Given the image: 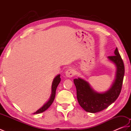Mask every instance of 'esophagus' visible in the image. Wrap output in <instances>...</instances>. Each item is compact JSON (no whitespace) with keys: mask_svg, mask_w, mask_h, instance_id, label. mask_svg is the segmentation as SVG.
I'll return each mask as SVG.
<instances>
[{"mask_svg":"<svg viewBox=\"0 0 131 131\" xmlns=\"http://www.w3.org/2000/svg\"><path fill=\"white\" fill-rule=\"evenodd\" d=\"M65 74H66V76L67 77L71 78L75 75V70H74V69H69V70H68L66 71Z\"/></svg>","mask_w":131,"mask_h":131,"instance_id":"obj_1","label":"esophagus"}]
</instances>
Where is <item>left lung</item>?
Masks as SVG:
<instances>
[{"label":"left lung","instance_id":"left-lung-1","mask_svg":"<svg viewBox=\"0 0 131 131\" xmlns=\"http://www.w3.org/2000/svg\"><path fill=\"white\" fill-rule=\"evenodd\" d=\"M114 54L108 56V58L116 66L115 79L112 87L106 92L100 93L94 91L84 79L79 78L74 79L78 101L86 112L92 113L101 112L113 104L120 94L125 71L124 65L117 48L115 50Z\"/></svg>","mask_w":131,"mask_h":131}]
</instances>
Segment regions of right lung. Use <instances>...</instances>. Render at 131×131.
<instances>
[{"mask_svg": "<svg viewBox=\"0 0 131 131\" xmlns=\"http://www.w3.org/2000/svg\"><path fill=\"white\" fill-rule=\"evenodd\" d=\"M61 81V78H60V75H58L57 76L54 78V79L53 81L52 85V94L51 97H50V99L48 100V101L47 102L46 104H44L42 107L40 108H39L37 112L34 113V114H39L44 112V111H46L47 108L49 107L50 106L52 105V104L53 102L54 98H55V95H56V89L58 85L59 84V83Z\"/></svg>", "mask_w": 131, "mask_h": 131, "instance_id": "right-lung-1", "label": "right lung"}]
</instances>
